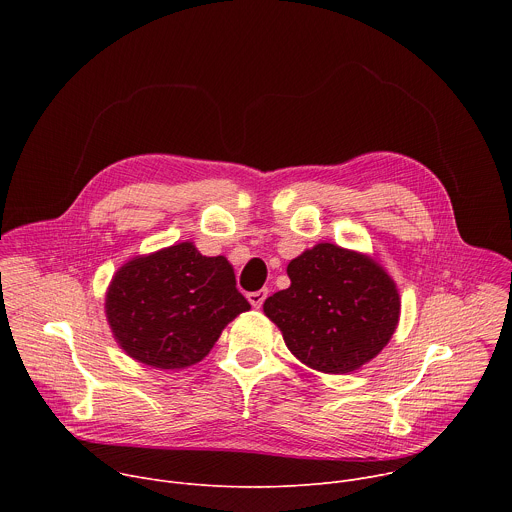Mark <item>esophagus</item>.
<instances>
[{
	"label": "esophagus",
	"instance_id": "obj_1",
	"mask_svg": "<svg viewBox=\"0 0 512 512\" xmlns=\"http://www.w3.org/2000/svg\"><path fill=\"white\" fill-rule=\"evenodd\" d=\"M247 300L251 302L253 308H261L263 302L267 300V289H259V291H251V294H247Z\"/></svg>",
	"mask_w": 512,
	"mask_h": 512
}]
</instances>
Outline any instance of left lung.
I'll list each match as a JSON object with an SVG mask.
<instances>
[{
    "label": "left lung",
    "mask_w": 512,
    "mask_h": 512,
    "mask_svg": "<svg viewBox=\"0 0 512 512\" xmlns=\"http://www.w3.org/2000/svg\"><path fill=\"white\" fill-rule=\"evenodd\" d=\"M287 275L291 285L267 298L263 312L308 367L344 375L387 346L401 302L379 263L320 243L291 261Z\"/></svg>",
    "instance_id": "obj_1"
}]
</instances>
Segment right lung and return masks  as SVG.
I'll return each instance as SVG.
<instances>
[{
	"instance_id": "obj_1",
	"label": "right lung",
	"mask_w": 512,
	"mask_h": 512,
	"mask_svg": "<svg viewBox=\"0 0 512 512\" xmlns=\"http://www.w3.org/2000/svg\"><path fill=\"white\" fill-rule=\"evenodd\" d=\"M249 308L231 263L200 255L192 243L125 263L105 300L119 346L156 369L202 360L223 328Z\"/></svg>"
}]
</instances>
